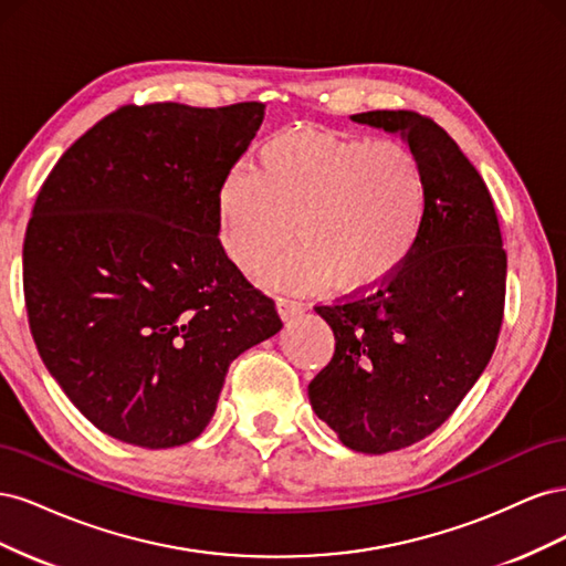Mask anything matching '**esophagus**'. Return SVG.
<instances>
[{
  "label": "esophagus",
  "instance_id": "obj_1",
  "mask_svg": "<svg viewBox=\"0 0 566 566\" xmlns=\"http://www.w3.org/2000/svg\"><path fill=\"white\" fill-rule=\"evenodd\" d=\"M276 310H279V316H281L283 321H293V318H297V316L304 314L306 306H304L302 302H297V300L281 297V300L276 302Z\"/></svg>",
  "mask_w": 566,
  "mask_h": 566
}]
</instances>
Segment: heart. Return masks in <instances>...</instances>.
<instances>
[{"instance_id": "b5f03b06", "label": "heart", "mask_w": 566, "mask_h": 566, "mask_svg": "<svg viewBox=\"0 0 566 566\" xmlns=\"http://www.w3.org/2000/svg\"><path fill=\"white\" fill-rule=\"evenodd\" d=\"M256 156L260 169L233 165L214 196L219 245L243 273L264 271L293 233L302 248L276 271L283 287L331 281L337 293L366 295L410 260L427 177L408 146L297 127L273 134Z\"/></svg>"}]
</instances>
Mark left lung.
Returning <instances> with one entry per match:
<instances>
[{"label":"left lung","mask_w":566,"mask_h":566,"mask_svg":"<svg viewBox=\"0 0 566 566\" xmlns=\"http://www.w3.org/2000/svg\"><path fill=\"white\" fill-rule=\"evenodd\" d=\"M352 119L399 136L427 177L420 241L403 269L370 295L316 306L335 354L310 382L314 413L352 451L378 455L432 434L484 373L507 256L484 179L437 123L410 111Z\"/></svg>","instance_id":"8db88e82"}]
</instances>
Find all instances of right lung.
Wrapping results in <instances>:
<instances>
[{
  "label": "right lung",
  "mask_w": 566,
  "mask_h": 566,
  "mask_svg": "<svg viewBox=\"0 0 566 566\" xmlns=\"http://www.w3.org/2000/svg\"><path fill=\"white\" fill-rule=\"evenodd\" d=\"M262 119V104L119 108L42 186L23 243L30 331L65 397L113 439L193 441L233 358L283 328L217 238L219 181Z\"/></svg>",
  "instance_id": "right-lung-1"
}]
</instances>
